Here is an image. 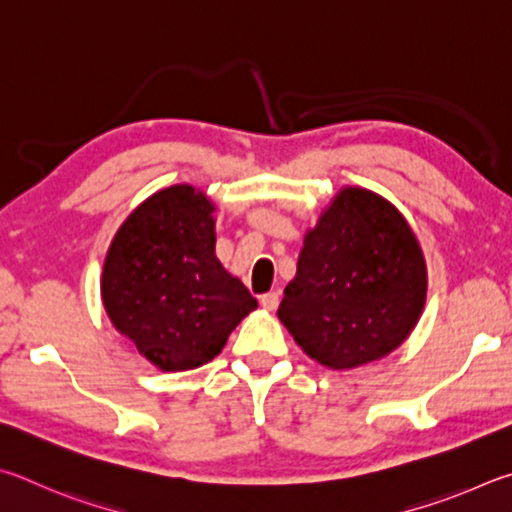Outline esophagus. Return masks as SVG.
<instances>
[{"instance_id": "esophagus-1", "label": "esophagus", "mask_w": 512, "mask_h": 512, "mask_svg": "<svg viewBox=\"0 0 512 512\" xmlns=\"http://www.w3.org/2000/svg\"><path fill=\"white\" fill-rule=\"evenodd\" d=\"M261 306L265 310H276L279 308V292H267L261 297Z\"/></svg>"}]
</instances>
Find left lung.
I'll return each mask as SVG.
<instances>
[{"instance_id":"left-lung-1","label":"left lung","mask_w":512,"mask_h":512,"mask_svg":"<svg viewBox=\"0 0 512 512\" xmlns=\"http://www.w3.org/2000/svg\"><path fill=\"white\" fill-rule=\"evenodd\" d=\"M425 299L427 263L405 215L344 186L306 231L279 319L310 360L348 371L396 351Z\"/></svg>"}]
</instances>
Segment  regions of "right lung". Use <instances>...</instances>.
<instances>
[{"label": "right lung", "mask_w": 512, "mask_h": 512, "mask_svg": "<svg viewBox=\"0 0 512 512\" xmlns=\"http://www.w3.org/2000/svg\"><path fill=\"white\" fill-rule=\"evenodd\" d=\"M107 317L159 371L211 362L258 301L215 256V204L191 184L143 200L105 254Z\"/></svg>", "instance_id": "obj_1"}]
</instances>
